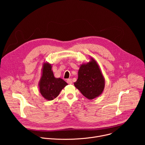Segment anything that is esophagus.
Returning <instances> with one entry per match:
<instances>
[{
  "label": "esophagus",
  "mask_w": 145,
  "mask_h": 145,
  "mask_svg": "<svg viewBox=\"0 0 145 145\" xmlns=\"http://www.w3.org/2000/svg\"><path fill=\"white\" fill-rule=\"evenodd\" d=\"M67 82L69 84H72L73 83V81H72V80L71 78H69V79H68L67 80Z\"/></svg>",
  "instance_id": "34e87169"
}]
</instances>
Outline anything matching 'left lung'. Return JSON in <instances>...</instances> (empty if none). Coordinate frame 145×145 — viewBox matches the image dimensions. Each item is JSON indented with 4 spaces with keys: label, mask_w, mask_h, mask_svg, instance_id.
I'll use <instances>...</instances> for the list:
<instances>
[{
    "label": "left lung",
    "mask_w": 145,
    "mask_h": 145,
    "mask_svg": "<svg viewBox=\"0 0 145 145\" xmlns=\"http://www.w3.org/2000/svg\"><path fill=\"white\" fill-rule=\"evenodd\" d=\"M74 85L89 100L96 98L103 93L105 79L97 61L93 57H90L88 63L80 66L78 78Z\"/></svg>",
    "instance_id": "obj_1"
}]
</instances>
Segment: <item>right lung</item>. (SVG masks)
<instances>
[{
  "mask_svg": "<svg viewBox=\"0 0 145 145\" xmlns=\"http://www.w3.org/2000/svg\"><path fill=\"white\" fill-rule=\"evenodd\" d=\"M52 68L51 64L48 62L44 63L38 83L40 93L48 100H52L56 98L61 91L68 85L63 79L54 77Z\"/></svg>",
  "mask_w": 145,
  "mask_h": 145,
  "instance_id": "obj_1",
  "label": "right lung"
}]
</instances>
